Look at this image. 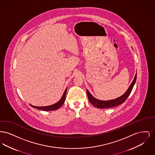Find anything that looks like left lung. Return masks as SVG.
Here are the masks:
<instances>
[{
  "mask_svg": "<svg viewBox=\"0 0 155 155\" xmlns=\"http://www.w3.org/2000/svg\"><path fill=\"white\" fill-rule=\"evenodd\" d=\"M136 80H137V73L135 75V77L134 78V80L132 82V83L131 84L129 88L127 90L125 93L122 96H120L114 99H111L109 101H101V100L97 99L92 96L88 91L87 89V93L89 101L92 105H94L98 109H108V108L118 106L123 102H124L127 98L130 95L133 87L135 85Z\"/></svg>",
  "mask_w": 155,
  "mask_h": 155,
  "instance_id": "1",
  "label": "left lung"
}]
</instances>
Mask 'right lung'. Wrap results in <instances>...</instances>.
Wrapping results in <instances>:
<instances>
[{"label": "right lung", "instance_id": "right-lung-1", "mask_svg": "<svg viewBox=\"0 0 155 155\" xmlns=\"http://www.w3.org/2000/svg\"><path fill=\"white\" fill-rule=\"evenodd\" d=\"M67 89V88H66V89H65V91L64 92V94H63L62 97H61L60 100L57 103H54V104L50 105V106H33V105L30 104V106L31 107H34V108H36V109H39V110H57V109L60 108L64 102L65 99H66V96Z\"/></svg>", "mask_w": 155, "mask_h": 155}]
</instances>
